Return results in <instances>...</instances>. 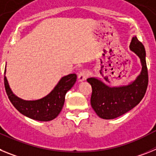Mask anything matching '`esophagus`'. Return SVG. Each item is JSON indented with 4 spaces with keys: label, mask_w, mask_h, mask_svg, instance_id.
Listing matches in <instances>:
<instances>
[{
    "label": "esophagus",
    "mask_w": 156,
    "mask_h": 156,
    "mask_svg": "<svg viewBox=\"0 0 156 156\" xmlns=\"http://www.w3.org/2000/svg\"><path fill=\"white\" fill-rule=\"evenodd\" d=\"M88 76H89V73H88L87 70H82V71L79 73V75H78V80H79L80 82L86 80V79L88 77Z\"/></svg>",
    "instance_id": "obj_1"
}]
</instances>
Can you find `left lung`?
<instances>
[{
	"label": "left lung",
	"instance_id": "obj_1",
	"mask_svg": "<svg viewBox=\"0 0 156 156\" xmlns=\"http://www.w3.org/2000/svg\"><path fill=\"white\" fill-rule=\"evenodd\" d=\"M129 48L140 59L142 69L131 83L111 87L100 80L88 78L91 85L90 105L98 115L104 119H112L126 113L142 100L148 83V74L145 59V49L137 37L132 38Z\"/></svg>",
	"mask_w": 156,
	"mask_h": 156
}]
</instances>
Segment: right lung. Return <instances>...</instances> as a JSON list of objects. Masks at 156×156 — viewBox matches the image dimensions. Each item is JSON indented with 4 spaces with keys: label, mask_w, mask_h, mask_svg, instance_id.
Instances as JSON below:
<instances>
[{
    "label": "right lung",
    "mask_w": 156,
    "mask_h": 156,
    "mask_svg": "<svg viewBox=\"0 0 156 156\" xmlns=\"http://www.w3.org/2000/svg\"><path fill=\"white\" fill-rule=\"evenodd\" d=\"M4 81L8 98L20 113L35 120L50 121L56 118L62 109L65 96L76 81V75L73 73L62 77L49 94L36 101H25L18 98L11 90L5 76Z\"/></svg>",
    "instance_id": "obj_1"
}]
</instances>
